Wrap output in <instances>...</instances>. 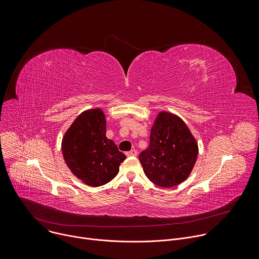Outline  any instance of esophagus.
I'll list each match as a JSON object with an SVG mask.
<instances>
[{
	"instance_id": "1",
	"label": "esophagus",
	"mask_w": 259,
	"mask_h": 259,
	"mask_svg": "<svg viewBox=\"0 0 259 259\" xmlns=\"http://www.w3.org/2000/svg\"><path fill=\"white\" fill-rule=\"evenodd\" d=\"M126 156L127 157H135V156H137V151L136 150H131V151L126 153Z\"/></svg>"
}]
</instances>
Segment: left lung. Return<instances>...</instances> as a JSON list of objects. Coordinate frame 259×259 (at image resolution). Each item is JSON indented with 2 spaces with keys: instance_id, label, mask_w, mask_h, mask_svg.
Returning a JSON list of instances; mask_svg holds the SVG:
<instances>
[{
  "instance_id": "left-lung-1",
  "label": "left lung",
  "mask_w": 259,
  "mask_h": 259,
  "mask_svg": "<svg viewBox=\"0 0 259 259\" xmlns=\"http://www.w3.org/2000/svg\"><path fill=\"white\" fill-rule=\"evenodd\" d=\"M198 157V144L184 122L160 113L152 128L150 145L139 155L144 174L159 187L171 188L186 180Z\"/></svg>"
}]
</instances>
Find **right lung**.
I'll use <instances>...</instances> for the list:
<instances>
[{
    "label": "right lung",
    "instance_id": "obj_1",
    "mask_svg": "<svg viewBox=\"0 0 259 259\" xmlns=\"http://www.w3.org/2000/svg\"><path fill=\"white\" fill-rule=\"evenodd\" d=\"M105 118L99 108L86 110L62 139V154L70 171L90 187L114 179L126 156L105 136Z\"/></svg>",
    "mask_w": 259,
    "mask_h": 259
}]
</instances>
